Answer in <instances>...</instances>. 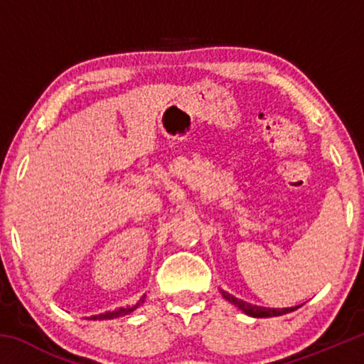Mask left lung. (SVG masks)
<instances>
[{
  "label": "left lung",
  "instance_id": "8db88e82",
  "mask_svg": "<svg viewBox=\"0 0 364 364\" xmlns=\"http://www.w3.org/2000/svg\"><path fill=\"white\" fill-rule=\"evenodd\" d=\"M223 294V297L231 301L232 305H236L241 308V310L245 313V315L249 316H254V318H269V316H281V315H286V313H291L294 310H297L299 306H291V308H264V306H257V305H252L247 304V301H244L241 299H236L234 295L228 294L225 291H221Z\"/></svg>",
  "mask_w": 364,
  "mask_h": 364
}]
</instances>
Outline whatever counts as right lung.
Segmentation results:
<instances>
[{
	"mask_svg": "<svg viewBox=\"0 0 364 364\" xmlns=\"http://www.w3.org/2000/svg\"><path fill=\"white\" fill-rule=\"evenodd\" d=\"M139 304H136L134 306L130 308H119V310L115 311H107V313H102V315H96V316H91V319H114V318H119V316H125L128 313H132L134 308H138Z\"/></svg>",
	"mask_w": 364,
	"mask_h": 364,
	"instance_id": "add662e5",
	"label": "right lung"
}]
</instances>
